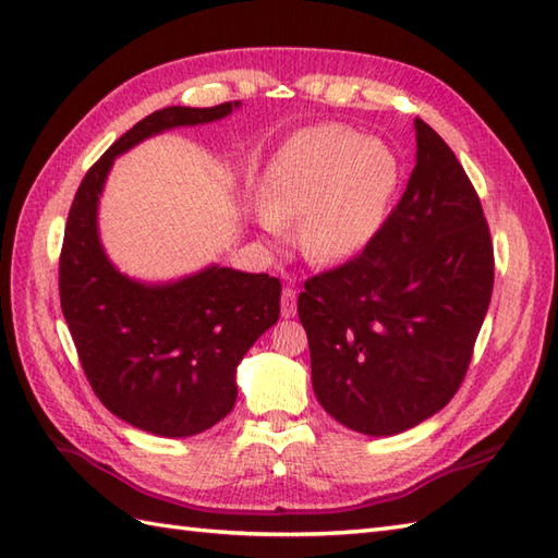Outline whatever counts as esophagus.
Here are the masks:
<instances>
[{
    "mask_svg": "<svg viewBox=\"0 0 558 558\" xmlns=\"http://www.w3.org/2000/svg\"><path fill=\"white\" fill-rule=\"evenodd\" d=\"M295 289L287 287L281 291V317H293L295 315Z\"/></svg>",
    "mask_w": 558,
    "mask_h": 558,
    "instance_id": "obj_1",
    "label": "esophagus"
}]
</instances>
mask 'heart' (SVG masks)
<instances>
[{
  "mask_svg": "<svg viewBox=\"0 0 558 558\" xmlns=\"http://www.w3.org/2000/svg\"><path fill=\"white\" fill-rule=\"evenodd\" d=\"M399 183L389 147L339 123L307 129L281 147L263 179L265 225H299L313 263H339L363 251L381 227Z\"/></svg>",
  "mask_w": 558,
  "mask_h": 558,
  "instance_id": "b5f03b06",
  "label": "heart"
}]
</instances>
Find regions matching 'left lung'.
I'll return each mask as SVG.
<instances>
[{"label":"left lung","instance_id":"8db88e82","mask_svg":"<svg viewBox=\"0 0 558 558\" xmlns=\"http://www.w3.org/2000/svg\"><path fill=\"white\" fill-rule=\"evenodd\" d=\"M415 143L413 174L375 236L299 295L317 401L373 437L411 429L453 399L494 287L473 183L423 119Z\"/></svg>","mask_w":558,"mask_h":558}]
</instances>
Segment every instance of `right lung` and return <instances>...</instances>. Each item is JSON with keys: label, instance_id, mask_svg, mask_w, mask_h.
<instances>
[{"label": "right lung", "instance_id": "obj_1", "mask_svg": "<svg viewBox=\"0 0 558 558\" xmlns=\"http://www.w3.org/2000/svg\"><path fill=\"white\" fill-rule=\"evenodd\" d=\"M239 102L165 107L135 123L83 177L59 255V299L78 361L109 413L157 437H193L236 403V367L279 319L269 275L207 267L162 287L123 277L97 236L114 157L155 133L225 119Z\"/></svg>", "mask_w": 558, "mask_h": 558}]
</instances>
